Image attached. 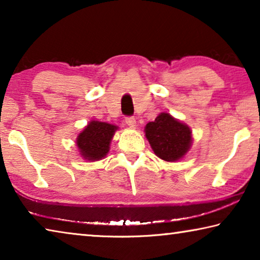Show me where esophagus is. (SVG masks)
<instances>
[{
  "instance_id": "34e87169",
  "label": "esophagus",
  "mask_w": 260,
  "mask_h": 260,
  "mask_svg": "<svg viewBox=\"0 0 260 260\" xmlns=\"http://www.w3.org/2000/svg\"><path fill=\"white\" fill-rule=\"evenodd\" d=\"M126 124L128 125L131 128H135V126H136V120L134 119L133 117H128V118H126Z\"/></svg>"
}]
</instances>
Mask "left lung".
<instances>
[{
	"mask_svg": "<svg viewBox=\"0 0 260 260\" xmlns=\"http://www.w3.org/2000/svg\"><path fill=\"white\" fill-rule=\"evenodd\" d=\"M146 138L157 157L178 161L187 155L192 143L191 129L167 112H161L144 127Z\"/></svg>",
	"mask_w": 260,
	"mask_h": 260,
	"instance_id": "left-lung-1",
	"label": "left lung"
}]
</instances>
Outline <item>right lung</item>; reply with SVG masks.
<instances>
[{"label": "right lung", "instance_id": "add662e5", "mask_svg": "<svg viewBox=\"0 0 260 260\" xmlns=\"http://www.w3.org/2000/svg\"><path fill=\"white\" fill-rule=\"evenodd\" d=\"M117 129H119L118 126L109 122L90 120L76 140L80 156L88 161H98L107 157Z\"/></svg>", "mask_w": 260, "mask_h": 260}]
</instances>
